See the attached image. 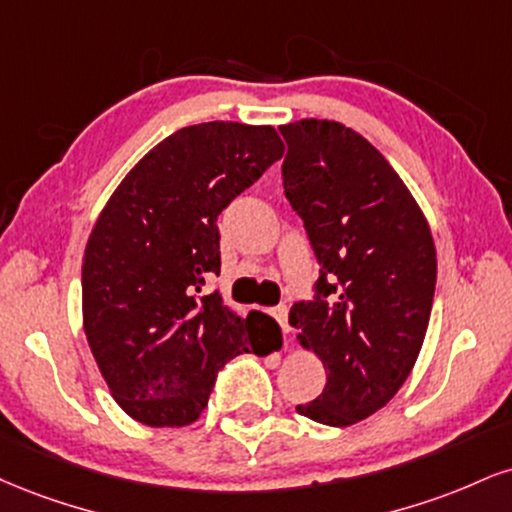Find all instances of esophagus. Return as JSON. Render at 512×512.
Wrapping results in <instances>:
<instances>
[{
	"mask_svg": "<svg viewBox=\"0 0 512 512\" xmlns=\"http://www.w3.org/2000/svg\"><path fill=\"white\" fill-rule=\"evenodd\" d=\"M272 317L279 322L283 334H288V331H291V326H288V307L286 305H276L272 310Z\"/></svg>",
	"mask_w": 512,
	"mask_h": 512,
	"instance_id": "esophagus-1",
	"label": "esophagus"
}]
</instances>
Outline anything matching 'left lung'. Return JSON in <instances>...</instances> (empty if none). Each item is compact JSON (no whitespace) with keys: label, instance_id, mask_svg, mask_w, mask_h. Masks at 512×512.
I'll return each instance as SVG.
<instances>
[{"label":"left lung","instance_id":"1","mask_svg":"<svg viewBox=\"0 0 512 512\" xmlns=\"http://www.w3.org/2000/svg\"><path fill=\"white\" fill-rule=\"evenodd\" d=\"M288 152L283 193L319 262L312 300L291 307L326 369L300 415L348 427L384 408L420 355L436 286L432 231L393 166L338 121L279 126Z\"/></svg>","mask_w":512,"mask_h":512}]
</instances>
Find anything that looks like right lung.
<instances>
[{"mask_svg":"<svg viewBox=\"0 0 512 512\" xmlns=\"http://www.w3.org/2000/svg\"><path fill=\"white\" fill-rule=\"evenodd\" d=\"M283 155L272 126L209 121L171 133L109 197L83 257V326L116 403L147 427H186L217 374L279 326L219 293L217 219Z\"/></svg>","mask_w":512,"mask_h":512,"instance_id":"add662e5","label":"right lung"}]
</instances>
